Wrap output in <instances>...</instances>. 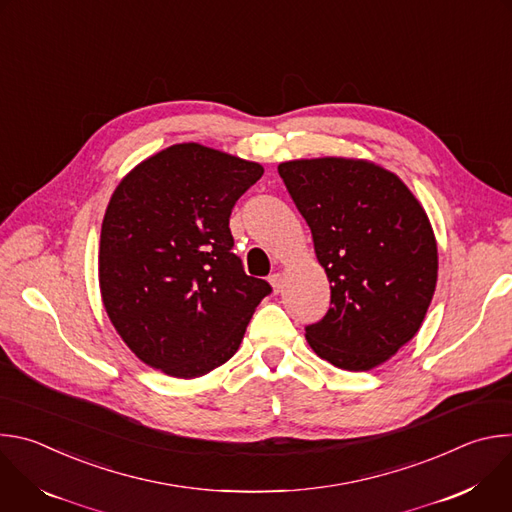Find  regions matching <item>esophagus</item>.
<instances>
[{
	"instance_id": "34e87169",
	"label": "esophagus",
	"mask_w": 512,
	"mask_h": 512,
	"mask_svg": "<svg viewBox=\"0 0 512 512\" xmlns=\"http://www.w3.org/2000/svg\"><path fill=\"white\" fill-rule=\"evenodd\" d=\"M269 283H271L275 294H279V291L283 289V275H281V273H273V275L269 277Z\"/></svg>"
}]
</instances>
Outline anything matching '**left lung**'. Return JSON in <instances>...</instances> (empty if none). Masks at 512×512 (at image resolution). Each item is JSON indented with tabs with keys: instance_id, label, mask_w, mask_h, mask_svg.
Masks as SVG:
<instances>
[{
	"instance_id": "left-lung-1",
	"label": "left lung",
	"mask_w": 512,
	"mask_h": 512,
	"mask_svg": "<svg viewBox=\"0 0 512 512\" xmlns=\"http://www.w3.org/2000/svg\"><path fill=\"white\" fill-rule=\"evenodd\" d=\"M277 172L332 283V306L306 340L342 371H371L419 332L431 304L437 243L427 212L371 160H291Z\"/></svg>"
}]
</instances>
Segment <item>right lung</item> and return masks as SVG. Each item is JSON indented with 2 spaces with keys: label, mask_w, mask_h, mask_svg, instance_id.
Returning <instances> with one entry per match:
<instances>
[{
  "label": "right lung",
  "mask_w": 512,
  "mask_h": 512,
  "mask_svg": "<svg viewBox=\"0 0 512 512\" xmlns=\"http://www.w3.org/2000/svg\"><path fill=\"white\" fill-rule=\"evenodd\" d=\"M263 166L200 143L139 162L105 210L99 287L129 350L152 369L196 379L225 364L269 294L233 253L229 216Z\"/></svg>",
  "instance_id": "1"
}]
</instances>
